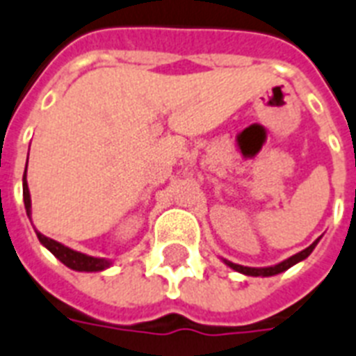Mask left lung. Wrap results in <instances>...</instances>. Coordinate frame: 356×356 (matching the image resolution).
Segmentation results:
<instances>
[{
    "instance_id": "obj_1",
    "label": "left lung",
    "mask_w": 356,
    "mask_h": 356,
    "mask_svg": "<svg viewBox=\"0 0 356 356\" xmlns=\"http://www.w3.org/2000/svg\"><path fill=\"white\" fill-rule=\"evenodd\" d=\"M318 242H320V238L316 240V242H312L307 249H303V251H299V253L292 254L290 259L282 260V262H279V264L275 266H266V268H249V266H240V264H234V262H231V260L223 259V262L229 266V268H233L234 271H238V273H243V275H251V277H271V275H277V273H282V271H286L288 268H292L293 264H298V262H301V260H305L307 257H309L312 251H314V248L318 245Z\"/></svg>"
}]
</instances>
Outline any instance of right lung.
<instances>
[{
    "label": "right lung",
    "instance_id": "1",
    "mask_svg": "<svg viewBox=\"0 0 356 356\" xmlns=\"http://www.w3.org/2000/svg\"><path fill=\"white\" fill-rule=\"evenodd\" d=\"M24 205L25 212L31 220V194H29V186H27V166H25L24 173ZM36 236L40 240V243L44 248H47L51 251L55 257H57L64 266H68L70 270L75 271H103L111 268V260L107 259H97V257H90V254L79 253V251H74V249L66 248L64 243L57 242V240H51V238L44 236L42 233L36 231Z\"/></svg>",
    "mask_w": 356,
    "mask_h": 356
}]
</instances>
